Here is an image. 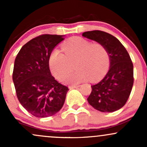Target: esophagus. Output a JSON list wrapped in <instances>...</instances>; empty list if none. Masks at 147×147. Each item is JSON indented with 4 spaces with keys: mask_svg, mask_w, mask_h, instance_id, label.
Here are the masks:
<instances>
[{
    "mask_svg": "<svg viewBox=\"0 0 147 147\" xmlns=\"http://www.w3.org/2000/svg\"><path fill=\"white\" fill-rule=\"evenodd\" d=\"M79 87V85H72L68 86L69 89H73V88H77Z\"/></svg>",
    "mask_w": 147,
    "mask_h": 147,
    "instance_id": "obj_1",
    "label": "esophagus"
}]
</instances>
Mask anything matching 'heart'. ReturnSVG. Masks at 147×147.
I'll use <instances>...</instances> for the list:
<instances>
[{"label":"heart","instance_id":"heart-1","mask_svg":"<svg viewBox=\"0 0 147 147\" xmlns=\"http://www.w3.org/2000/svg\"><path fill=\"white\" fill-rule=\"evenodd\" d=\"M62 48L65 54L55 50L49 59L50 70L57 79L61 80L66 77L74 63L77 70L64 79L67 83H79L88 77L91 81H97L107 71L109 54L101 43H90L85 38L75 36L65 41Z\"/></svg>","mask_w":147,"mask_h":147}]
</instances>
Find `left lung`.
<instances>
[{
    "instance_id": "obj_1",
    "label": "left lung",
    "mask_w": 147,
    "mask_h": 147,
    "mask_svg": "<svg viewBox=\"0 0 147 147\" xmlns=\"http://www.w3.org/2000/svg\"><path fill=\"white\" fill-rule=\"evenodd\" d=\"M82 36L104 45L110 61L105 77L91 86L92 92L88 102L101 112L119 110L127 102L133 85V65L129 53L117 38L105 32H85Z\"/></svg>"
}]
</instances>
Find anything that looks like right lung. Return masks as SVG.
<instances>
[{
    "instance_id": "1",
    "label": "right lung",
    "mask_w": 147,
    "mask_h": 147,
    "mask_svg": "<svg viewBox=\"0 0 147 147\" xmlns=\"http://www.w3.org/2000/svg\"><path fill=\"white\" fill-rule=\"evenodd\" d=\"M64 35L43 34L22 47L15 59L13 82L18 101L36 117L55 115L63 107L68 87L52 77L49 59Z\"/></svg>"
}]
</instances>
